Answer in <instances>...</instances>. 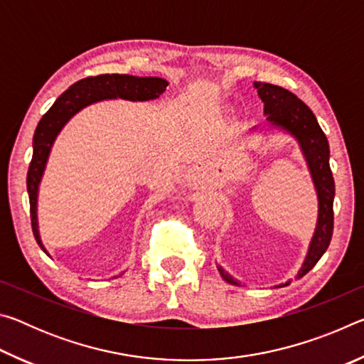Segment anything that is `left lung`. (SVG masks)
<instances>
[{
  "mask_svg": "<svg viewBox=\"0 0 364 364\" xmlns=\"http://www.w3.org/2000/svg\"><path fill=\"white\" fill-rule=\"evenodd\" d=\"M258 96L263 101V114L267 115L268 128L271 132L284 133L291 136L299 144L301 156L305 159L306 168L310 171L313 188H315L318 199V218L315 232H313L311 241L308 244V250L305 260L301 263L295 279L305 276L319 258L329 247L332 237V228H334V178L329 167V143L321 127L316 120L315 114L304 101L289 90L281 86L254 82ZM250 133L257 134V128H252ZM218 273L226 282L234 286H242L237 279H234L228 271L218 264ZM291 284V279L274 287H284Z\"/></svg>",
  "mask_w": 364,
  "mask_h": 364,
  "instance_id": "8db88e82",
  "label": "left lung"
}]
</instances>
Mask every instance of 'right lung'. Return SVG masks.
<instances>
[{
    "instance_id": "obj_1",
    "label": "right lung",
    "mask_w": 364,
    "mask_h": 364,
    "mask_svg": "<svg viewBox=\"0 0 364 364\" xmlns=\"http://www.w3.org/2000/svg\"><path fill=\"white\" fill-rule=\"evenodd\" d=\"M168 82L160 77H134L127 73H104V75L78 80L69 90L60 95L51 109L41 117L33 134V156L27 173V191L30 199V218H32L33 236L48 257L43 245L38 228V194L43 175L46 171L49 156L59 133L80 110L96 102L125 100L132 102H146L159 100L167 90ZM123 273H120L122 276Z\"/></svg>"
}]
</instances>
